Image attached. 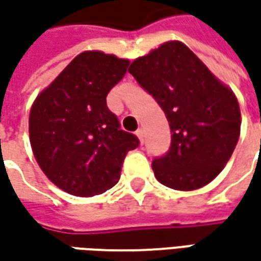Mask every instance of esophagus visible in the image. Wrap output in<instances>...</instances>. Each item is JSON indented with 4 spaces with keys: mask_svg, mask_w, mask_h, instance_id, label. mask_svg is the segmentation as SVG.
Instances as JSON below:
<instances>
[{
    "mask_svg": "<svg viewBox=\"0 0 261 261\" xmlns=\"http://www.w3.org/2000/svg\"><path fill=\"white\" fill-rule=\"evenodd\" d=\"M136 136H138V138H139V141L144 144V141H145V132H144V129H142V127L136 130Z\"/></svg>",
    "mask_w": 261,
    "mask_h": 261,
    "instance_id": "obj_1",
    "label": "esophagus"
}]
</instances>
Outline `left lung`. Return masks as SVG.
I'll return each mask as SVG.
<instances>
[{"label": "left lung", "mask_w": 261, "mask_h": 261, "mask_svg": "<svg viewBox=\"0 0 261 261\" xmlns=\"http://www.w3.org/2000/svg\"><path fill=\"white\" fill-rule=\"evenodd\" d=\"M129 72L155 98L171 129V146L154 158L161 185L196 190L222 171L236 149L241 113L236 94L181 42L135 59Z\"/></svg>", "instance_id": "obj_1"}]
</instances>
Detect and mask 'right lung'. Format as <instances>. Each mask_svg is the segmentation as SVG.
<instances>
[{"mask_svg": "<svg viewBox=\"0 0 261 261\" xmlns=\"http://www.w3.org/2000/svg\"><path fill=\"white\" fill-rule=\"evenodd\" d=\"M127 65V59L100 50L83 52L32 106L29 135L36 161L69 195L88 197L112 189L127 151L139 145L106 103Z\"/></svg>", "mask_w": 261, "mask_h": 261, "instance_id": "obj_1", "label": "right lung"}]
</instances>
